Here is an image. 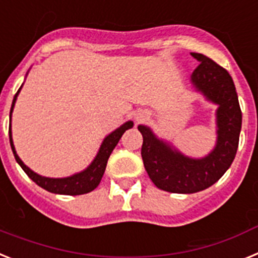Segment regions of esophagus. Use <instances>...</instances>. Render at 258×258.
Returning a JSON list of instances; mask_svg holds the SVG:
<instances>
[{"label":"esophagus","instance_id":"34e87169","mask_svg":"<svg viewBox=\"0 0 258 258\" xmlns=\"http://www.w3.org/2000/svg\"><path fill=\"white\" fill-rule=\"evenodd\" d=\"M143 116H144V115H143V114H140V115L138 116V119H140V118H143Z\"/></svg>","mask_w":258,"mask_h":258}]
</instances>
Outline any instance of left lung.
<instances>
[{"label": "left lung", "mask_w": 258, "mask_h": 258, "mask_svg": "<svg viewBox=\"0 0 258 258\" xmlns=\"http://www.w3.org/2000/svg\"><path fill=\"white\" fill-rule=\"evenodd\" d=\"M191 54L200 63L191 76L194 86L219 106L214 151L201 160L188 158L158 140L148 127H138L143 135L142 157L148 175L156 187L171 194H195L219 180L236 156L241 130L240 105L230 74L207 55Z\"/></svg>", "instance_id": "1"}]
</instances>
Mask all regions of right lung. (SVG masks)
<instances>
[{
	"mask_svg": "<svg viewBox=\"0 0 258 258\" xmlns=\"http://www.w3.org/2000/svg\"><path fill=\"white\" fill-rule=\"evenodd\" d=\"M21 88L18 89V92L15 93L13 104H11L10 120H11V113H13V107H14L15 101H17V96L18 93H19V91H21ZM132 126H134V123L126 122L123 126H120L119 128H116L115 131L111 132L110 135L106 136L104 143H102L101 148H100V152H98L95 161L91 163V166H89L88 169L84 170L83 172H79V174L69 176V178H61V179L45 178V176L39 175V174L33 172L31 169H28V167L22 162V160L18 157L17 152H15L14 144H13V139H11V124L10 127H9V138H10V145H11V149H13V153H14L15 160H17V162L21 165V167L24 170V172H26L27 175L30 176L31 179H32L36 184L40 185V187L44 188V189H46V191L51 192V194L71 195V196H75V195L88 194V192L93 191V189L100 184L102 175H104V172H105V169H106L107 160H109L111 152H113V149L115 148V145L118 144V142H119V139L122 138L123 134H124V131L131 128Z\"/></svg>",
	"mask_w": 258,
	"mask_h": 258,
	"instance_id": "1",
	"label": "right lung"
}]
</instances>
